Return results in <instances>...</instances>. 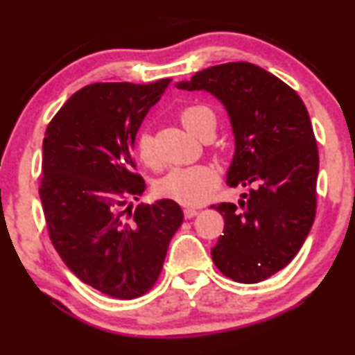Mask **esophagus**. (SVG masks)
I'll use <instances>...</instances> for the list:
<instances>
[{
  "instance_id": "34e87169",
  "label": "esophagus",
  "mask_w": 355,
  "mask_h": 355,
  "mask_svg": "<svg viewBox=\"0 0 355 355\" xmlns=\"http://www.w3.org/2000/svg\"><path fill=\"white\" fill-rule=\"evenodd\" d=\"M200 208H195V207H187L183 213H185V218H193V216L198 215Z\"/></svg>"
}]
</instances>
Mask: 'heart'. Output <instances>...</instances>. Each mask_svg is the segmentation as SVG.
Instances as JSON below:
<instances>
[{"label":"heart","mask_w":355,"mask_h":355,"mask_svg":"<svg viewBox=\"0 0 355 355\" xmlns=\"http://www.w3.org/2000/svg\"><path fill=\"white\" fill-rule=\"evenodd\" d=\"M180 122L185 130L196 139L207 140L216 130V114L205 104H191L182 109ZM137 157L147 168L159 170L160 159L153 147V139L148 132H140L135 142ZM218 185V173L208 165L178 166L170 170L157 183V191L162 196L172 198L183 205H200L210 196Z\"/></svg>","instance_id":"b5f03b06"}]
</instances>
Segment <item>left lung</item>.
Here are the masks:
<instances>
[{
  "label": "left lung",
  "mask_w": 355,
  "mask_h": 355,
  "mask_svg": "<svg viewBox=\"0 0 355 355\" xmlns=\"http://www.w3.org/2000/svg\"><path fill=\"white\" fill-rule=\"evenodd\" d=\"M178 89L208 91L223 102L236 144L226 183L248 189L240 205H211L225 220L213 263L238 283L264 281L293 261L314 223L319 153L304 102L245 61L196 72Z\"/></svg>",
  "instance_id": "8db88e82"
}]
</instances>
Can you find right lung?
<instances>
[{
    "label": "right lung",
    "mask_w": 355,
    "mask_h": 355,
    "mask_svg": "<svg viewBox=\"0 0 355 355\" xmlns=\"http://www.w3.org/2000/svg\"><path fill=\"white\" fill-rule=\"evenodd\" d=\"M172 79L96 83L72 94L42 140L40 196L49 240L69 270L117 300L148 293L183 221L173 200L139 205L134 142Z\"/></svg>",
    "instance_id": "right-lung-1"
}]
</instances>
